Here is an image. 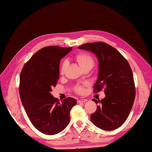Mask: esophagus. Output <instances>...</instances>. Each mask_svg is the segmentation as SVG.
<instances>
[{
  "instance_id": "34e87169",
  "label": "esophagus",
  "mask_w": 152,
  "mask_h": 152,
  "mask_svg": "<svg viewBox=\"0 0 152 152\" xmlns=\"http://www.w3.org/2000/svg\"><path fill=\"white\" fill-rule=\"evenodd\" d=\"M86 101V99H80L77 101V103H85Z\"/></svg>"
}]
</instances>
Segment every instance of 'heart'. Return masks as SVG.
Instances as JSON below:
<instances>
[{
	"instance_id": "b5f03b06",
	"label": "heart",
	"mask_w": 152,
	"mask_h": 152,
	"mask_svg": "<svg viewBox=\"0 0 152 152\" xmlns=\"http://www.w3.org/2000/svg\"><path fill=\"white\" fill-rule=\"evenodd\" d=\"M75 59L83 69H85L86 68L91 69L94 64V61L93 57L90 54L88 53H81L77 54L75 56ZM67 65V62L66 61H64L62 63L60 67V72L61 74H63L64 73ZM75 91L78 93H83L85 91V89H84V88L82 85H77L75 87Z\"/></svg>"
}]
</instances>
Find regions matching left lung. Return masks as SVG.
<instances>
[{
  "label": "left lung",
  "mask_w": 152,
  "mask_h": 152,
  "mask_svg": "<svg viewBox=\"0 0 152 152\" xmlns=\"http://www.w3.org/2000/svg\"><path fill=\"white\" fill-rule=\"evenodd\" d=\"M96 55L98 73L94 91L104 90L101 101L93 99L97 110L91 120L99 128L111 131L120 127L130 114L135 98V87L130 64L121 53L104 42L87 43L78 47Z\"/></svg>",
  "instance_id": "8db88e82"
}]
</instances>
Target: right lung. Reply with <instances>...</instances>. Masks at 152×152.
Segmentation results:
<instances>
[{
  "label": "right lung",
  "instance_id": "obj_1",
  "mask_svg": "<svg viewBox=\"0 0 152 152\" xmlns=\"http://www.w3.org/2000/svg\"><path fill=\"white\" fill-rule=\"evenodd\" d=\"M71 49L56 46L41 49L26 63L20 75L19 94L26 113L37 130L49 135L68 125L70 111L77 103L71 97L60 103L50 93L59 78L60 60Z\"/></svg>",
  "mask_w": 152,
  "mask_h": 152
}]
</instances>
